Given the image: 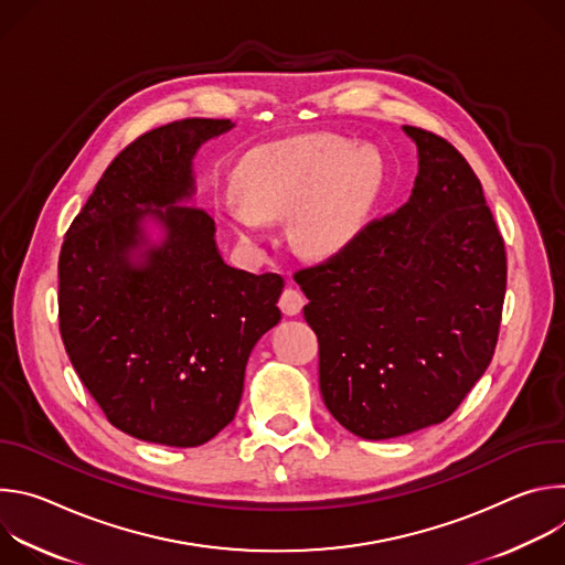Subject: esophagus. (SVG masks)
<instances>
[{
	"label": "esophagus",
	"mask_w": 565,
	"mask_h": 565,
	"mask_svg": "<svg viewBox=\"0 0 565 565\" xmlns=\"http://www.w3.org/2000/svg\"><path fill=\"white\" fill-rule=\"evenodd\" d=\"M297 308H299V297H297V292H295V290H286L284 297H281V310L288 312V315H292V312H297Z\"/></svg>",
	"instance_id": "obj_1"
}]
</instances>
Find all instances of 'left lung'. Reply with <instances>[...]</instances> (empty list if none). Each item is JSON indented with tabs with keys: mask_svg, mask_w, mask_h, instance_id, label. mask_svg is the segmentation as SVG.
I'll list each match as a JSON object with an SVG mask.
<instances>
[{
	"mask_svg": "<svg viewBox=\"0 0 565 565\" xmlns=\"http://www.w3.org/2000/svg\"><path fill=\"white\" fill-rule=\"evenodd\" d=\"M232 127L185 118L138 136L64 234L66 355L107 420L138 440H212L236 414L250 351L281 319V275L223 264L212 216L192 203V158ZM149 215L167 227L156 247L141 230Z\"/></svg>",
	"mask_w": 565,
	"mask_h": 565,
	"instance_id": "8db88e82",
	"label": "left lung"
}]
</instances>
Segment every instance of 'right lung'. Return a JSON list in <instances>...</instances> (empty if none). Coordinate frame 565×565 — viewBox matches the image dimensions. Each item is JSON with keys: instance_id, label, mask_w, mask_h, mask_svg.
<instances>
[{"instance_id": "obj_1", "label": "right lung", "mask_w": 565, "mask_h": 565, "mask_svg": "<svg viewBox=\"0 0 565 565\" xmlns=\"http://www.w3.org/2000/svg\"><path fill=\"white\" fill-rule=\"evenodd\" d=\"M412 196L295 273L319 388L351 434L384 440L447 420L492 362L508 284L503 236L462 153L405 127Z\"/></svg>"}]
</instances>
